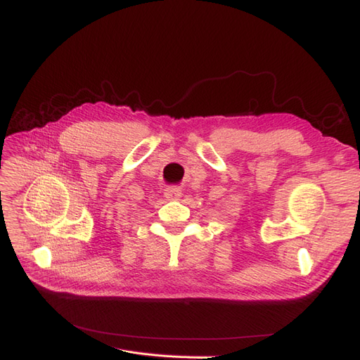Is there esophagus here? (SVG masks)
I'll list each match as a JSON object with an SVG mask.
<instances>
[{"instance_id":"1","label":"esophagus","mask_w":360,"mask_h":360,"mask_svg":"<svg viewBox=\"0 0 360 360\" xmlns=\"http://www.w3.org/2000/svg\"><path fill=\"white\" fill-rule=\"evenodd\" d=\"M181 194H182L181 188L176 186H172V187L166 188V198L170 200H176L178 198H181Z\"/></svg>"}]
</instances>
